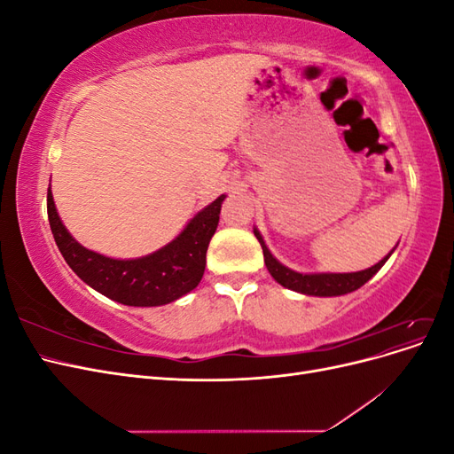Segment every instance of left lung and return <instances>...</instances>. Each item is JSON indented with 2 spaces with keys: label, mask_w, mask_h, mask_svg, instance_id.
<instances>
[{
  "label": "left lung",
  "mask_w": 454,
  "mask_h": 454,
  "mask_svg": "<svg viewBox=\"0 0 454 454\" xmlns=\"http://www.w3.org/2000/svg\"><path fill=\"white\" fill-rule=\"evenodd\" d=\"M255 237L263 248V255H265V265L270 272V277L277 280L278 284H282L287 290H294L299 294L305 295H318V297H333V295H345L350 294L354 290L362 287L373 274L387 263L390 254L380 259L377 265H373L371 269L360 270V272H345V274H301L295 272L292 269L284 267L282 263H278L277 259L272 257V254L269 252V248L265 246L263 239H261L259 231L255 229Z\"/></svg>",
  "instance_id": "left-lung-1"
}]
</instances>
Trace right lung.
Segmentation results:
<instances>
[{"label": "right lung", "instance_id": "right-lung-1", "mask_svg": "<svg viewBox=\"0 0 454 454\" xmlns=\"http://www.w3.org/2000/svg\"><path fill=\"white\" fill-rule=\"evenodd\" d=\"M223 199L225 195L206 206L168 246L129 261L104 257L75 242L54 208L51 187L47 191V214L54 242L81 280L117 303L159 307L172 303L199 286L206 267V250L215 232Z\"/></svg>", "mask_w": 454, "mask_h": 454}]
</instances>
